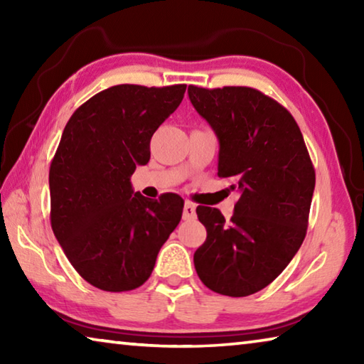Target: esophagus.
<instances>
[{"mask_svg":"<svg viewBox=\"0 0 364 364\" xmlns=\"http://www.w3.org/2000/svg\"><path fill=\"white\" fill-rule=\"evenodd\" d=\"M194 218H196V205L193 202H184L183 220H194Z\"/></svg>","mask_w":364,"mask_h":364,"instance_id":"34e87169","label":"esophagus"}]
</instances>
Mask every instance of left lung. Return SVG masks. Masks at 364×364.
Listing matches in <instances>:
<instances>
[{"mask_svg": "<svg viewBox=\"0 0 364 364\" xmlns=\"http://www.w3.org/2000/svg\"><path fill=\"white\" fill-rule=\"evenodd\" d=\"M188 95L218 138V176L239 193L230 221L196 208L207 239L194 267L210 291L245 297L278 278L304 242L315 168L297 122L262 91L189 85Z\"/></svg>", "mask_w": 364, "mask_h": 364, "instance_id": "1", "label": "left lung"}]
</instances>
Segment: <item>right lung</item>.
Returning <instances> with one entry per match:
<instances>
[{"instance_id":"add662e5","label":"right lung","mask_w":364,"mask_h":364,"mask_svg":"<svg viewBox=\"0 0 364 364\" xmlns=\"http://www.w3.org/2000/svg\"><path fill=\"white\" fill-rule=\"evenodd\" d=\"M186 85H117L82 104L49 168L54 236L82 278L101 291H133L180 223L184 200L134 193L130 178L151 159V138L180 106Z\"/></svg>"}]
</instances>
